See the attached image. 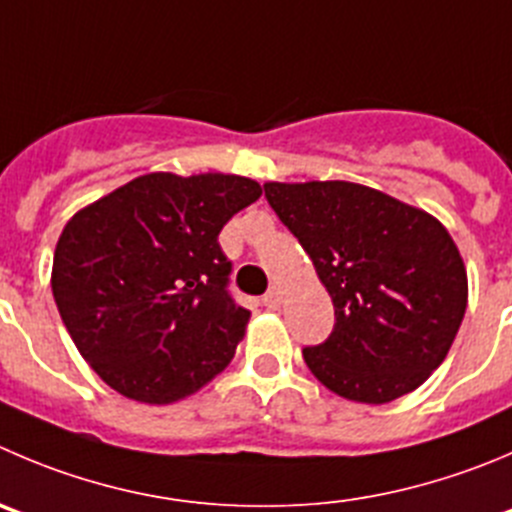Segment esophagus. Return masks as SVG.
<instances>
[{
    "mask_svg": "<svg viewBox=\"0 0 512 512\" xmlns=\"http://www.w3.org/2000/svg\"><path fill=\"white\" fill-rule=\"evenodd\" d=\"M264 306L266 309H279L281 306V291L276 289V286H271V289L264 294Z\"/></svg>",
    "mask_w": 512,
    "mask_h": 512,
    "instance_id": "1",
    "label": "esophagus"
}]
</instances>
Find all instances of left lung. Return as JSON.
I'll return each mask as SVG.
<instances>
[{"label": "left lung", "mask_w": 512, "mask_h": 512, "mask_svg": "<svg viewBox=\"0 0 512 512\" xmlns=\"http://www.w3.org/2000/svg\"><path fill=\"white\" fill-rule=\"evenodd\" d=\"M264 191L332 296V334L304 349L311 374L364 405L420 387L445 362L467 309L465 264L447 228L347 180L266 183Z\"/></svg>", "instance_id": "left-lung-1"}]
</instances>
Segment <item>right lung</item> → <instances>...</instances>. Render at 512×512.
Segmentation results:
<instances>
[{
	"label": "right lung",
	"mask_w": 512,
	"mask_h": 512,
	"mask_svg": "<svg viewBox=\"0 0 512 512\" xmlns=\"http://www.w3.org/2000/svg\"><path fill=\"white\" fill-rule=\"evenodd\" d=\"M259 196L243 175L148 173L67 221L52 294L102 382L170 405L228 367L251 311L228 294L218 233Z\"/></svg>",
	"instance_id": "add662e5"
}]
</instances>
